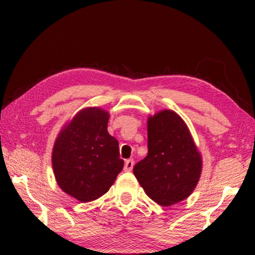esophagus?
I'll list each match as a JSON object with an SVG mask.
<instances>
[{
	"mask_svg": "<svg viewBox=\"0 0 255 255\" xmlns=\"http://www.w3.org/2000/svg\"><path fill=\"white\" fill-rule=\"evenodd\" d=\"M133 165H134V161L132 159H128L125 161V165H124V172H131L132 168H133Z\"/></svg>",
	"mask_w": 255,
	"mask_h": 255,
	"instance_id": "esophagus-1",
	"label": "esophagus"
}]
</instances>
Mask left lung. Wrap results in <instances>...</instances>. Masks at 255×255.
Here are the masks:
<instances>
[{"label":"left lung","mask_w":255,"mask_h":255,"mask_svg":"<svg viewBox=\"0 0 255 255\" xmlns=\"http://www.w3.org/2000/svg\"><path fill=\"white\" fill-rule=\"evenodd\" d=\"M148 153L133 174L149 198L162 207L190 196L202 173V155L187 124L173 110L147 118Z\"/></svg>","instance_id":"8db88e82"}]
</instances>
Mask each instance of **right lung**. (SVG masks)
<instances>
[{
    "mask_svg": "<svg viewBox=\"0 0 255 255\" xmlns=\"http://www.w3.org/2000/svg\"><path fill=\"white\" fill-rule=\"evenodd\" d=\"M109 117L101 108H85L54 141L52 166L58 186L82 203L103 196L123 169L117 139L108 132Z\"/></svg>",
    "mask_w": 255,
    "mask_h": 255,
    "instance_id": "right-lung-1",
    "label": "right lung"
}]
</instances>
